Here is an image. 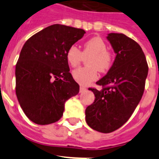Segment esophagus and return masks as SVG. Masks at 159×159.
I'll return each mask as SVG.
<instances>
[{"label": "esophagus", "instance_id": "obj_1", "mask_svg": "<svg viewBox=\"0 0 159 159\" xmlns=\"http://www.w3.org/2000/svg\"><path fill=\"white\" fill-rule=\"evenodd\" d=\"M86 90H87V88H84V87H83V86L80 87V92H84V91H86Z\"/></svg>", "mask_w": 159, "mask_h": 159}]
</instances>
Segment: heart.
I'll return each mask as SVG.
<instances>
[{"mask_svg":"<svg viewBox=\"0 0 159 159\" xmlns=\"http://www.w3.org/2000/svg\"><path fill=\"white\" fill-rule=\"evenodd\" d=\"M107 48L102 38L94 36L84 42L82 51L75 44L67 48L66 58L71 67H76L84 57H88L87 67H79L72 71V77L76 82L88 85L98 79L99 71L104 72L110 69L113 64V56Z\"/></svg>","mask_w":159,"mask_h":159,"instance_id":"obj_1","label":"heart"}]
</instances>
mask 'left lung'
I'll list each match as a JSON object with an SVG mask.
<instances>
[{"instance_id":"1","label":"left lung","mask_w":159,"mask_h":159,"mask_svg":"<svg viewBox=\"0 0 159 159\" xmlns=\"http://www.w3.org/2000/svg\"><path fill=\"white\" fill-rule=\"evenodd\" d=\"M116 53L107 74L96 84L102 90L90 88L95 101L86 108V122L90 127L102 133H111L130 119L145 89L148 64L137 42L123 33H109Z\"/></svg>"}]
</instances>
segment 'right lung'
<instances>
[{"label":"right lung","mask_w":159,"mask_h":159,"mask_svg":"<svg viewBox=\"0 0 159 159\" xmlns=\"http://www.w3.org/2000/svg\"><path fill=\"white\" fill-rule=\"evenodd\" d=\"M81 29L53 25L25 42L16 64V94L22 110L36 124L56 123L64 103L80 92L69 72L67 48L84 36Z\"/></svg>","instance_id":"right-lung-1"}]
</instances>
